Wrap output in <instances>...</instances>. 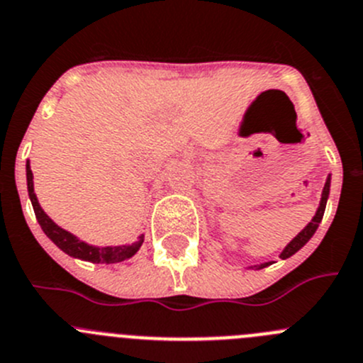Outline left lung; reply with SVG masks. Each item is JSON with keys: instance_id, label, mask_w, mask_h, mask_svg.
I'll return each mask as SVG.
<instances>
[{"instance_id": "1", "label": "left lung", "mask_w": 363, "mask_h": 363, "mask_svg": "<svg viewBox=\"0 0 363 363\" xmlns=\"http://www.w3.org/2000/svg\"><path fill=\"white\" fill-rule=\"evenodd\" d=\"M328 195H330V175H328V179H326V182H325V188H323V195H321V202H319V207H318V213H315V216L312 218L311 223H308L307 227H305L303 230H301L300 234H298L296 238H294L293 241H291L289 245L286 246V248H284V252L280 253V257H282V259H287V257L294 255V253H296L298 250L301 248V246L307 245L308 239H311L312 235H314V232L318 230L319 223H321L323 214H325L326 200H328ZM269 264L271 262H264V264H260V266H253V267H257V269H262V267L269 266Z\"/></svg>"}]
</instances>
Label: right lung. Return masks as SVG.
Returning <instances> with one entry per match:
<instances>
[{
  "instance_id": "right-lung-1",
  "label": "right lung",
  "mask_w": 363,
  "mask_h": 363,
  "mask_svg": "<svg viewBox=\"0 0 363 363\" xmlns=\"http://www.w3.org/2000/svg\"><path fill=\"white\" fill-rule=\"evenodd\" d=\"M26 181H28V195H30L31 206H33L35 216H37L38 223H40L44 234L58 246L60 250L67 253L70 257H76V259L88 260V262L96 264H115L122 262V260L129 259V257L135 255L140 250L143 242V235H140L138 241L133 242V245H124V246H104V248H97V246L86 245L84 241H79L76 235H72L70 232L63 230L62 227L55 223L48 214L42 211L40 203H38L37 195H35L33 189V174H31L30 161L26 163Z\"/></svg>"
}]
</instances>
